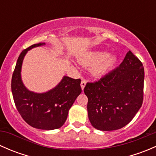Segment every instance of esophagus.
Segmentation results:
<instances>
[{"label":"esophagus","mask_w":156,"mask_h":156,"mask_svg":"<svg viewBox=\"0 0 156 156\" xmlns=\"http://www.w3.org/2000/svg\"><path fill=\"white\" fill-rule=\"evenodd\" d=\"M85 85H86V81H85V80H82V81H81V89H82V90H84V87H85Z\"/></svg>","instance_id":"34e87169"}]
</instances>
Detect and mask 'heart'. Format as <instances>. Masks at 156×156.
Listing matches in <instances>:
<instances>
[{
    "instance_id": "b5f03b06",
    "label": "heart",
    "mask_w": 156,
    "mask_h": 156,
    "mask_svg": "<svg viewBox=\"0 0 156 156\" xmlns=\"http://www.w3.org/2000/svg\"><path fill=\"white\" fill-rule=\"evenodd\" d=\"M118 59L113 54H107L102 50H94L87 53L82 59L83 63L92 66L90 72L94 76L103 75L110 70L117 62Z\"/></svg>"
}]
</instances>
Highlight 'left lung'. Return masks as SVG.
<instances>
[{
  "label": "left lung",
  "mask_w": 156,
  "mask_h": 156,
  "mask_svg": "<svg viewBox=\"0 0 156 156\" xmlns=\"http://www.w3.org/2000/svg\"><path fill=\"white\" fill-rule=\"evenodd\" d=\"M144 69L129 50L123 62L95 82H88V118L100 130H115L127 125L140 108L144 100Z\"/></svg>",
  "instance_id": "8db88e82"
}]
</instances>
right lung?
I'll list each match as a JSON object with an SVG mask.
<instances>
[{
  "label": "right lung",
  "mask_w": 156,
  "mask_h": 156,
  "mask_svg": "<svg viewBox=\"0 0 156 156\" xmlns=\"http://www.w3.org/2000/svg\"><path fill=\"white\" fill-rule=\"evenodd\" d=\"M43 45L45 43L35 44L20 53L12 74L11 89L17 110L26 123L41 130H54L64 125L69 110L81 93V80L64 76L48 92L39 94L28 90L21 78L23 59L29 50Z\"/></svg>",
  "instance_id": "right-lung-1"
}]
</instances>
